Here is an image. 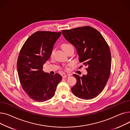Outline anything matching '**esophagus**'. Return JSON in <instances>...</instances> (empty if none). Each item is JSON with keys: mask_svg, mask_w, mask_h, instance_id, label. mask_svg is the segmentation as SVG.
<instances>
[{"mask_svg": "<svg viewBox=\"0 0 130 130\" xmlns=\"http://www.w3.org/2000/svg\"><path fill=\"white\" fill-rule=\"evenodd\" d=\"M70 75L69 74H64L63 75H62V78H69L70 77Z\"/></svg>", "mask_w": 130, "mask_h": 130, "instance_id": "34e87169", "label": "esophagus"}]
</instances>
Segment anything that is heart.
I'll return each instance as SVG.
<instances>
[{
    "mask_svg": "<svg viewBox=\"0 0 130 130\" xmlns=\"http://www.w3.org/2000/svg\"><path fill=\"white\" fill-rule=\"evenodd\" d=\"M62 49H63V50L66 52V51H67L68 50H69V49H70V48H73V47L72 46V45H71V44H69V43H63L62 44ZM53 51H52V55L53 54Z\"/></svg>",
    "mask_w": 130,
    "mask_h": 130,
    "instance_id": "obj_1",
    "label": "heart"
}]
</instances>
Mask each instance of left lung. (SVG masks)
I'll return each mask as SVG.
<instances>
[{
  "label": "left lung",
  "mask_w": 130,
  "mask_h": 130,
  "mask_svg": "<svg viewBox=\"0 0 130 130\" xmlns=\"http://www.w3.org/2000/svg\"><path fill=\"white\" fill-rule=\"evenodd\" d=\"M65 39L77 50L87 74L73 76L77 83L71 88L74 95L83 100L97 96L104 88L110 75L111 56L104 38L95 29L85 26L62 31Z\"/></svg>",
  "instance_id": "obj_1"
}]
</instances>
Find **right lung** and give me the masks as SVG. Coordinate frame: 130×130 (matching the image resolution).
Wrapping results in <instances>:
<instances>
[{
	"instance_id": "right-lung-1",
	"label": "right lung",
	"mask_w": 130,
	"mask_h": 130,
	"mask_svg": "<svg viewBox=\"0 0 130 130\" xmlns=\"http://www.w3.org/2000/svg\"><path fill=\"white\" fill-rule=\"evenodd\" d=\"M61 35V32L37 31L28 38L21 49L17 63L20 82L23 90L34 101L44 102L51 99L62 80L59 74L53 75L42 70Z\"/></svg>"
}]
</instances>
